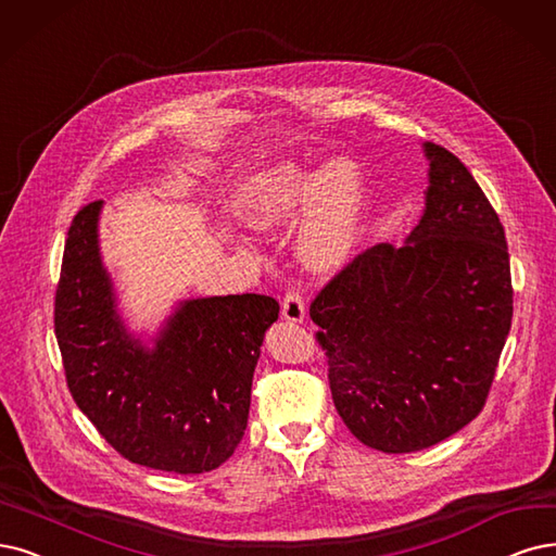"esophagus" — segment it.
I'll return each instance as SVG.
<instances>
[{"instance_id":"obj_1","label":"esophagus","mask_w":556,"mask_h":556,"mask_svg":"<svg viewBox=\"0 0 556 556\" xmlns=\"http://www.w3.org/2000/svg\"><path fill=\"white\" fill-rule=\"evenodd\" d=\"M281 316L291 323H302L304 320V300L298 289H289L283 295L281 302Z\"/></svg>"}]
</instances>
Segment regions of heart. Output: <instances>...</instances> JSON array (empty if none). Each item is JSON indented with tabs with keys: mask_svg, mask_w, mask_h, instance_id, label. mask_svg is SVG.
Instances as JSON below:
<instances>
[{
	"mask_svg": "<svg viewBox=\"0 0 556 556\" xmlns=\"http://www.w3.org/2000/svg\"><path fill=\"white\" fill-rule=\"evenodd\" d=\"M314 197L300 233V258L312 273H334L353 254L364 219V182L357 164L339 160L325 174L283 162L247 180L233 211L254 231H273Z\"/></svg>",
	"mask_w": 556,
	"mask_h": 556,
	"instance_id": "obj_1",
	"label": "heart"
}]
</instances>
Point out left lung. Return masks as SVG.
<instances>
[{
	"label": "left lung",
	"instance_id": "8db88e82",
	"mask_svg": "<svg viewBox=\"0 0 556 556\" xmlns=\"http://www.w3.org/2000/svg\"><path fill=\"white\" fill-rule=\"evenodd\" d=\"M426 208L403 247L355 256L309 306L339 417L366 446L409 454L475 419L510 330L504 226L438 143Z\"/></svg>",
	"mask_w": 556,
	"mask_h": 556
}]
</instances>
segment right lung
Masks as SVG:
<instances>
[{"instance_id":"add662e5","label":"right lung","mask_w":556,"mask_h":556,"mask_svg":"<svg viewBox=\"0 0 556 556\" xmlns=\"http://www.w3.org/2000/svg\"><path fill=\"white\" fill-rule=\"evenodd\" d=\"M102 201L68 229L54 298V334L77 407L137 465L201 475L231 458L250 417L252 378L279 302L244 293L178 304L155 345L116 312L98 247Z\"/></svg>"}]
</instances>
